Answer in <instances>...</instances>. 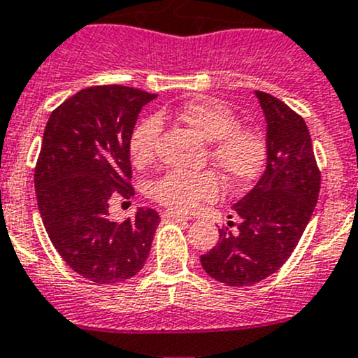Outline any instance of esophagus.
<instances>
[{
  "label": "esophagus",
  "instance_id": "esophagus-1",
  "mask_svg": "<svg viewBox=\"0 0 358 358\" xmlns=\"http://www.w3.org/2000/svg\"><path fill=\"white\" fill-rule=\"evenodd\" d=\"M162 218H166V220H190V216L182 215V213H175V211H164V213H162Z\"/></svg>",
  "mask_w": 358,
  "mask_h": 358
}]
</instances>
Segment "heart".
Listing matches in <instances>:
<instances>
[{"mask_svg":"<svg viewBox=\"0 0 358 358\" xmlns=\"http://www.w3.org/2000/svg\"><path fill=\"white\" fill-rule=\"evenodd\" d=\"M178 117L209 143V156L230 185H248L258 178L266 161V142L256 129L239 128L229 107L215 100H190L178 109ZM161 119L147 117L129 136V157L145 166L156 156ZM150 197L178 213H189L201 201L215 199L220 192L213 171H168L152 182Z\"/></svg>","mask_w":358,"mask_h":358,"instance_id":"obj_1","label":"heart"}]
</instances>
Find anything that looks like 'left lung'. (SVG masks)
Returning <instances> with one entry per match:
<instances>
[{"label":"left lung","mask_w":358,"mask_h":358,"mask_svg":"<svg viewBox=\"0 0 358 358\" xmlns=\"http://www.w3.org/2000/svg\"><path fill=\"white\" fill-rule=\"evenodd\" d=\"M255 95L266 122L265 171L232 206L241 218L237 232L220 230L218 244L201 256L208 275L234 287L252 286L287 262L312 218L320 190V173L303 117L268 93Z\"/></svg>","instance_id":"left-lung-1"}]
</instances>
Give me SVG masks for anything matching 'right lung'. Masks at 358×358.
Wrapping results in <instances>:
<instances>
[{"label":"right lung","instance_id":"right-lung-1","mask_svg":"<svg viewBox=\"0 0 358 358\" xmlns=\"http://www.w3.org/2000/svg\"><path fill=\"white\" fill-rule=\"evenodd\" d=\"M152 93L129 86L81 90L50 115L34 173L39 215L64 262L96 284L131 279L149 258L161 222L138 208L112 222L109 202L133 189L129 136Z\"/></svg>","mask_w":358,"mask_h":358}]
</instances>
